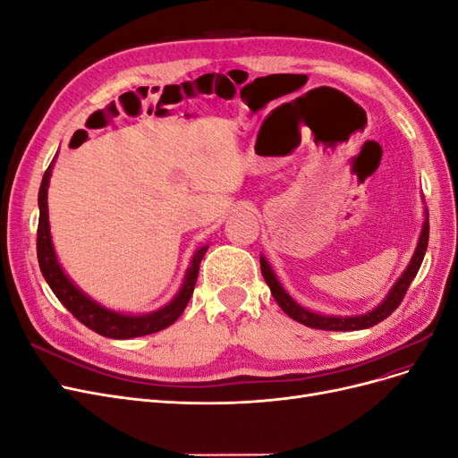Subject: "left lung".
Returning <instances> with one entry per match:
<instances>
[{"mask_svg": "<svg viewBox=\"0 0 458 458\" xmlns=\"http://www.w3.org/2000/svg\"><path fill=\"white\" fill-rule=\"evenodd\" d=\"M428 237H429V224H428V212H426V221L422 225V233H420V239H419V244H417V250H414V254L411 258V263L407 266V269L403 271V275L399 276L397 283L394 284L390 293H387L386 300L380 303V306H377L372 311H367L363 315H353V317L318 315V313H313L306 308L298 306V303L288 296V293L281 286V283L276 281V276H275L271 266L263 256L259 258V266H261L263 279H266L267 286L271 288L273 298L276 300V303H279L281 310L288 317H293L294 321L306 325L310 328H318V330H340V332L363 330V328H370L374 325H378L380 321H384V318L390 317L399 308V303L403 301V298L407 294V288L411 286L412 279L417 276V273L420 269V263L424 259L426 248H428Z\"/></svg>", "mask_w": 458, "mask_h": 458, "instance_id": "1", "label": "left lung"}]
</instances>
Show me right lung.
I'll return each instance as SVG.
<instances>
[{"label": "right lung", "instance_id": "right-lung-1", "mask_svg": "<svg viewBox=\"0 0 458 458\" xmlns=\"http://www.w3.org/2000/svg\"><path fill=\"white\" fill-rule=\"evenodd\" d=\"M53 162L44 174L39 185V195H38V206H39V221H38V263L41 275L51 286L53 294L59 298L63 306L71 311L80 323H84L88 328L95 330L97 335L114 338V340H128L152 335V332H158L174 325L179 315L183 313L187 303L192 296V290H195L197 279H199V269L200 261L208 250V246L199 248L191 259V267L185 273V279L175 298L164 306L158 311H152L147 315H123L110 311L99 303L93 301L89 296H86L81 290L68 279L64 275L61 263L57 259V254L53 250L51 242V233H49V217H47V187H49V177H51Z\"/></svg>", "mask_w": 458, "mask_h": 458}]
</instances>
